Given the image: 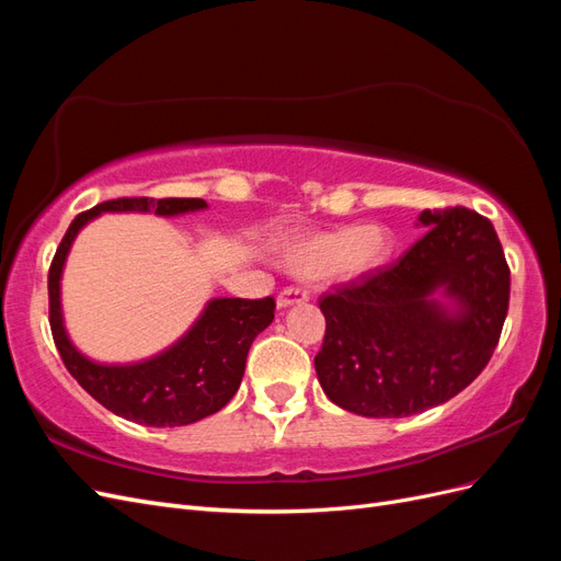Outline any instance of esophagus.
Here are the masks:
<instances>
[{"mask_svg": "<svg viewBox=\"0 0 561 561\" xmlns=\"http://www.w3.org/2000/svg\"><path fill=\"white\" fill-rule=\"evenodd\" d=\"M304 301H309L307 290H301V287H285V290L276 299V307L287 309V307H295V304H304Z\"/></svg>", "mask_w": 561, "mask_h": 561, "instance_id": "1", "label": "esophagus"}]
</instances>
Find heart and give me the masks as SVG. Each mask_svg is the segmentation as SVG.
Here are the masks:
<instances>
[{"label": "heart", "mask_w": 561, "mask_h": 561, "mask_svg": "<svg viewBox=\"0 0 561 561\" xmlns=\"http://www.w3.org/2000/svg\"><path fill=\"white\" fill-rule=\"evenodd\" d=\"M393 250V236L379 225H360L304 236L285 248L283 266L297 276H320L353 283L383 266Z\"/></svg>", "instance_id": "1"}]
</instances>
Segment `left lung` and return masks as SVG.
Wrapping results in <instances>:
<instances>
[{
    "mask_svg": "<svg viewBox=\"0 0 561 561\" xmlns=\"http://www.w3.org/2000/svg\"><path fill=\"white\" fill-rule=\"evenodd\" d=\"M426 233L393 264L320 297L316 375L346 412L398 419L451 400L494 353L511 299L494 225L468 208L423 210Z\"/></svg>",
    "mask_w": 561,
    "mask_h": 561,
    "instance_id": "1",
    "label": "left lung"
}]
</instances>
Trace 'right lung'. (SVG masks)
<instances>
[{
  "label": "right lung",
  "mask_w": 561,
  "mask_h": 561,
  "mask_svg": "<svg viewBox=\"0 0 561 561\" xmlns=\"http://www.w3.org/2000/svg\"><path fill=\"white\" fill-rule=\"evenodd\" d=\"M203 198H116L81 213L67 229L48 271L50 332L60 358L79 386L110 412L140 426L175 428L206 419L236 396L254 336L274 320L266 299L215 297L171 346L133 363H100L81 353L67 334L60 280L79 231L103 213L180 217L206 210Z\"/></svg>",
  "instance_id": "obj_1"
}]
</instances>
